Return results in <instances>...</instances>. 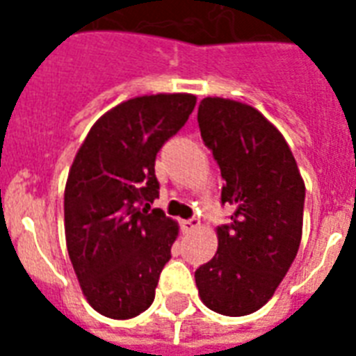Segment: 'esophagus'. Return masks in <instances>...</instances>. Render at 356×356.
I'll return each instance as SVG.
<instances>
[{
    "mask_svg": "<svg viewBox=\"0 0 356 356\" xmlns=\"http://www.w3.org/2000/svg\"><path fill=\"white\" fill-rule=\"evenodd\" d=\"M201 222L197 220V218H192V220H184L183 223H181V227H183V233H192V231H195V229L200 227Z\"/></svg>",
    "mask_w": 356,
    "mask_h": 356,
    "instance_id": "esophagus-1",
    "label": "esophagus"
}]
</instances>
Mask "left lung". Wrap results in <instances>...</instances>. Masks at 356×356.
I'll list each match as a JSON object with an SVG mask.
<instances>
[{"label": "left lung", "mask_w": 356, "mask_h": 356, "mask_svg": "<svg viewBox=\"0 0 356 356\" xmlns=\"http://www.w3.org/2000/svg\"><path fill=\"white\" fill-rule=\"evenodd\" d=\"M201 138L222 170V203L234 207L216 229L218 251L195 270L201 301L223 316L264 307L298 254L305 181L281 131L251 105L205 97Z\"/></svg>", "instance_id": "1"}]
</instances>
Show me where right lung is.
Listing matches in <instances>:
<instances>
[{
    "label": "right lung",
    "instance_id": "right-lung-1",
    "mask_svg": "<svg viewBox=\"0 0 356 356\" xmlns=\"http://www.w3.org/2000/svg\"><path fill=\"white\" fill-rule=\"evenodd\" d=\"M194 94L120 103L86 134L64 188V233L83 296L99 314L129 320L149 309L179 225L161 209L155 156L183 127Z\"/></svg>",
    "mask_w": 356,
    "mask_h": 356
}]
</instances>
